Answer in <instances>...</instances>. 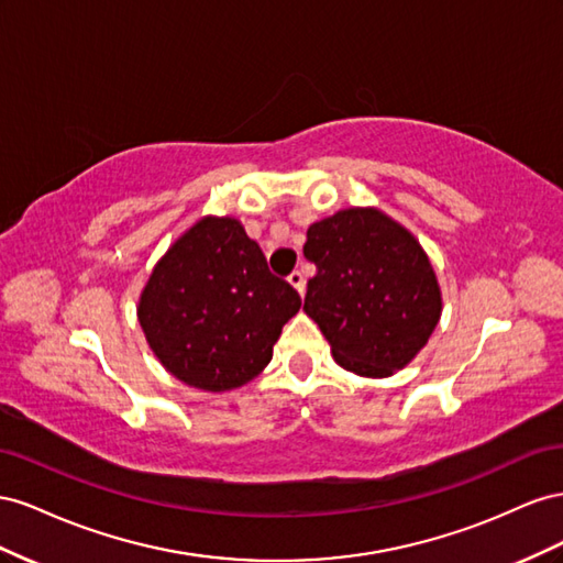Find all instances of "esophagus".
I'll return each instance as SVG.
<instances>
[{
  "label": "esophagus",
  "mask_w": 563,
  "mask_h": 563,
  "mask_svg": "<svg viewBox=\"0 0 563 563\" xmlns=\"http://www.w3.org/2000/svg\"><path fill=\"white\" fill-rule=\"evenodd\" d=\"M287 280H290V285L295 287L299 295H303V290H307V280H303V273L301 271H292L290 276H287Z\"/></svg>",
  "instance_id": "34e87169"
}]
</instances>
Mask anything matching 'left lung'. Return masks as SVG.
<instances>
[{"mask_svg":"<svg viewBox=\"0 0 563 563\" xmlns=\"http://www.w3.org/2000/svg\"><path fill=\"white\" fill-rule=\"evenodd\" d=\"M303 256L318 268L303 311L346 371L389 377L427 344L441 292L424 250L400 223L351 207L313 223Z\"/></svg>","mask_w":563,"mask_h":563,"instance_id":"obj_1","label":"left lung"}]
</instances>
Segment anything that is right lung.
<instances>
[{
  "label": "right lung",
  "instance_id": "obj_1",
  "mask_svg": "<svg viewBox=\"0 0 563 563\" xmlns=\"http://www.w3.org/2000/svg\"><path fill=\"white\" fill-rule=\"evenodd\" d=\"M301 307L235 219L198 221L159 260L139 301L155 356L188 387L227 391L260 375Z\"/></svg>",
  "mask_w": 563,
  "mask_h": 563
}]
</instances>
